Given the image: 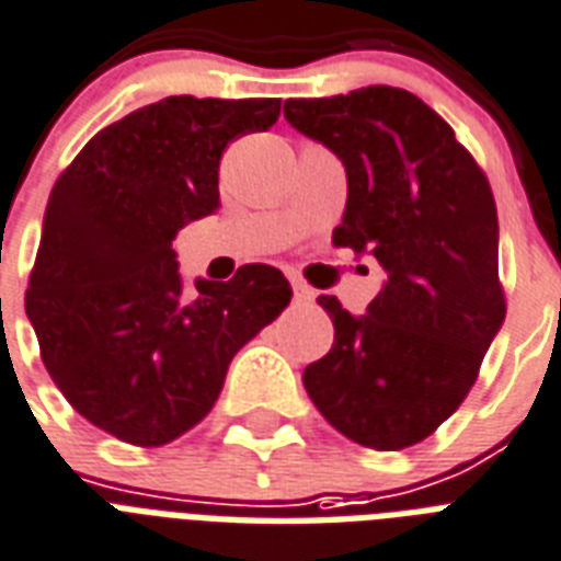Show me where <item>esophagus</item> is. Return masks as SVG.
<instances>
[{
    "label": "esophagus",
    "instance_id": "34e87169",
    "mask_svg": "<svg viewBox=\"0 0 561 561\" xmlns=\"http://www.w3.org/2000/svg\"><path fill=\"white\" fill-rule=\"evenodd\" d=\"M293 293H295V304H312V298H316V293H312L307 284H301V280H293Z\"/></svg>",
    "mask_w": 561,
    "mask_h": 561
}]
</instances>
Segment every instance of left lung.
Returning a JSON list of instances; mask_svg holds the SVG:
<instances>
[{
    "label": "left lung",
    "instance_id": "8db88e82",
    "mask_svg": "<svg viewBox=\"0 0 561 561\" xmlns=\"http://www.w3.org/2000/svg\"><path fill=\"white\" fill-rule=\"evenodd\" d=\"M284 116L345 167L333 245L386 272L363 316L319 295L333 348L304 368V386L342 436L401 450L466 401L506 316L492 186L454 128L401 87L289 99Z\"/></svg>",
    "mask_w": 561,
    "mask_h": 561
}]
</instances>
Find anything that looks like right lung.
Returning <instances> with one entry per match:
<instances>
[{"label":"right lung","mask_w":561,"mask_h":561,"mask_svg":"<svg viewBox=\"0 0 561 561\" xmlns=\"http://www.w3.org/2000/svg\"><path fill=\"white\" fill-rule=\"evenodd\" d=\"M280 99L169 95L107 125L51 186L25 316L64 398L104 433L160 447L213 410L237 351L284 312L289 280L249 263L184 298L172 240L219 210V160Z\"/></svg>","instance_id":"right-lung-1"}]
</instances>
